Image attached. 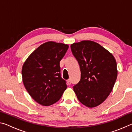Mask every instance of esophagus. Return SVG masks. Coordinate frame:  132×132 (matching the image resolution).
<instances>
[{"label":"esophagus","instance_id":"esophagus-1","mask_svg":"<svg viewBox=\"0 0 132 132\" xmlns=\"http://www.w3.org/2000/svg\"><path fill=\"white\" fill-rule=\"evenodd\" d=\"M67 81H68V83L69 85H70V84H71V80H70V79L68 80H67Z\"/></svg>","mask_w":132,"mask_h":132}]
</instances>
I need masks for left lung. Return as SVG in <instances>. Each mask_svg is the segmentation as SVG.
I'll list each match as a JSON object with an SVG mask.
<instances>
[{
  "mask_svg": "<svg viewBox=\"0 0 132 132\" xmlns=\"http://www.w3.org/2000/svg\"><path fill=\"white\" fill-rule=\"evenodd\" d=\"M73 55L79 64L81 79L73 86L79 101L93 108L102 103L112 90L117 78V64L112 53L89 40L71 44Z\"/></svg>",
  "mask_w": 132,
  "mask_h": 132,
  "instance_id": "8db88e82",
  "label": "left lung"
}]
</instances>
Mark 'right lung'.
Returning <instances> with one entry per match:
<instances>
[{
  "instance_id": "obj_1",
  "label": "right lung",
  "mask_w": 132,
  "mask_h": 132,
  "mask_svg": "<svg viewBox=\"0 0 132 132\" xmlns=\"http://www.w3.org/2000/svg\"><path fill=\"white\" fill-rule=\"evenodd\" d=\"M67 44L49 41L29 56L22 68L24 87L38 103L50 106L59 101L67 88L61 77L60 61L68 50Z\"/></svg>"
}]
</instances>
